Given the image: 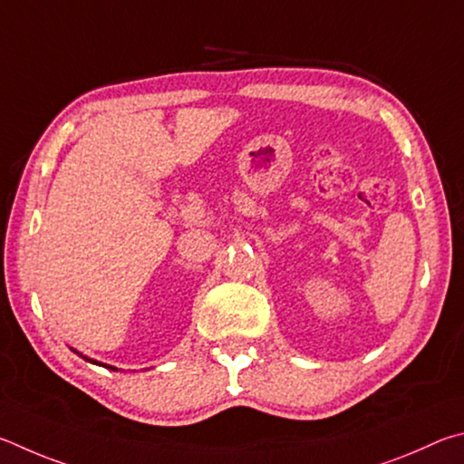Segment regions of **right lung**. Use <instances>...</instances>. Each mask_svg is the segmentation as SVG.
<instances>
[{
	"instance_id": "right-lung-1",
	"label": "right lung",
	"mask_w": 464,
	"mask_h": 464,
	"mask_svg": "<svg viewBox=\"0 0 464 464\" xmlns=\"http://www.w3.org/2000/svg\"><path fill=\"white\" fill-rule=\"evenodd\" d=\"M71 351H72V353H75V354H79V356H81V359H83V361H87V362H92V364H97V367H103V369H110V371H118V367H111V364H105V362H100V361H95V359H89V356H85L83 353H79V351H77V348H71Z\"/></svg>"
}]
</instances>
